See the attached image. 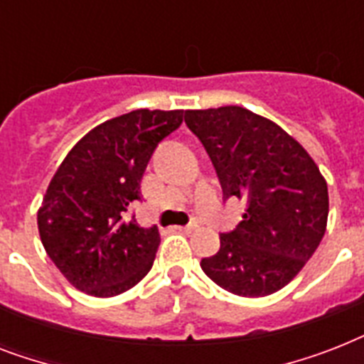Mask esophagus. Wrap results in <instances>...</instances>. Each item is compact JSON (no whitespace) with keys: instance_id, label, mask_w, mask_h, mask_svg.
Here are the masks:
<instances>
[{"instance_id":"obj_1","label":"esophagus","mask_w":364,"mask_h":364,"mask_svg":"<svg viewBox=\"0 0 364 364\" xmlns=\"http://www.w3.org/2000/svg\"><path fill=\"white\" fill-rule=\"evenodd\" d=\"M198 228V223H188V225H185V227H177V230L183 234H191L193 230H196Z\"/></svg>"}]
</instances>
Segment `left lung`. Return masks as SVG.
<instances>
[{
    "instance_id": "1",
    "label": "left lung",
    "mask_w": 364,
    "mask_h": 364,
    "mask_svg": "<svg viewBox=\"0 0 364 364\" xmlns=\"http://www.w3.org/2000/svg\"><path fill=\"white\" fill-rule=\"evenodd\" d=\"M185 122L215 168L223 200H245L242 223L221 234V249L202 259V270L240 296L276 293L316 253L327 228L319 168L276 122L238 105L187 111Z\"/></svg>"
}]
</instances>
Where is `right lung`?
<instances>
[{
    "mask_svg": "<svg viewBox=\"0 0 364 364\" xmlns=\"http://www.w3.org/2000/svg\"><path fill=\"white\" fill-rule=\"evenodd\" d=\"M183 111L136 109L88 132L54 173L37 213L43 247L68 282L92 296H115L153 268L159 228L130 213L141 177Z\"/></svg>",
    "mask_w": 364,
    "mask_h": 364,
    "instance_id": "right-lung-1",
    "label": "right lung"
}]
</instances>
